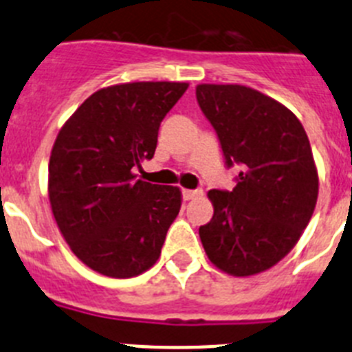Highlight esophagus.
<instances>
[{
  "mask_svg": "<svg viewBox=\"0 0 352 352\" xmlns=\"http://www.w3.org/2000/svg\"><path fill=\"white\" fill-rule=\"evenodd\" d=\"M201 195H203V192H199V190H183V199H185V201H192V199H195V197H201Z\"/></svg>",
  "mask_w": 352,
  "mask_h": 352,
  "instance_id": "esophagus-1",
  "label": "esophagus"
}]
</instances>
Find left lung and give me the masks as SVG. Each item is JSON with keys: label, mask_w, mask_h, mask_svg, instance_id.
I'll use <instances>...</instances> for the list:
<instances>
[{"label": "left lung", "mask_w": 352, "mask_h": 352, "mask_svg": "<svg viewBox=\"0 0 352 352\" xmlns=\"http://www.w3.org/2000/svg\"><path fill=\"white\" fill-rule=\"evenodd\" d=\"M195 95L227 167H241L232 192H208L213 219L199 227L201 243L227 275H257L294 248L316 210L319 174L309 138L292 111L248 86L197 84Z\"/></svg>", "instance_id": "obj_1"}]
</instances>
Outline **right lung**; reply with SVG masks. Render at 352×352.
Segmentation results:
<instances>
[{"instance_id":"obj_1","label":"right lung","mask_w":352,"mask_h":352,"mask_svg":"<svg viewBox=\"0 0 352 352\" xmlns=\"http://www.w3.org/2000/svg\"><path fill=\"white\" fill-rule=\"evenodd\" d=\"M186 88L169 80L107 86L61 126L49 160V201L70 250L93 272L132 278L160 257L182 190L142 182L133 170L153 158L160 121Z\"/></svg>"}]
</instances>
